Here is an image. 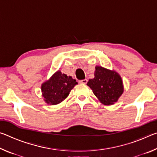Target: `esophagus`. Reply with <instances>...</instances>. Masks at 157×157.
Masks as SVG:
<instances>
[{"label":"esophagus","mask_w":157,"mask_h":157,"mask_svg":"<svg viewBox=\"0 0 157 157\" xmlns=\"http://www.w3.org/2000/svg\"><path fill=\"white\" fill-rule=\"evenodd\" d=\"M87 82H88V80H87L86 79H82V80H79V83L85 84L87 83Z\"/></svg>","instance_id":"obj_1"}]
</instances>
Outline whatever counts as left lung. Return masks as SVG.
Returning a JSON list of instances; mask_svg holds the SVG:
<instances>
[{
	"label": "left lung",
	"mask_w": 157,
	"mask_h": 157,
	"mask_svg": "<svg viewBox=\"0 0 157 157\" xmlns=\"http://www.w3.org/2000/svg\"><path fill=\"white\" fill-rule=\"evenodd\" d=\"M94 95L105 105L116 103L124 91L123 80L121 75L113 70L96 66L94 78L87 82Z\"/></svg>",
	"instance_id": "8db88e82"
}]
</instances>
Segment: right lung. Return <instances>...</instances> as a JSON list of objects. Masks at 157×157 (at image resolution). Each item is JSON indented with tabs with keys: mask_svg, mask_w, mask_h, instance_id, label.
<instances>
[{
	"mask_svg": "<svg viewBox=\"0 0 157 157\" xmlns=\"http://www.w3.org/2000/svg\"><path fill=\"white\" fill-rule=\"evenodd\" d=\"M78 82L71 76H67L57 71L49 79L41 84V89L44 100L48 105L59 104L68 96L71 90Z\"/></svg>",
	"mask_w": 157,
	"mask_h": 157,
	"instance_id": "right-lung-1",
	"label": "right lung"
}]
</instances>
